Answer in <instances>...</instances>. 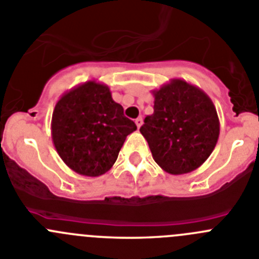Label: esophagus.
I'll use <instances>...</instances> for the list:
<instances>
[{
	"mask_svg": "<svg viewBox=\"0 0 259 259\" xmlns=\"http://www.w3.org/2000/svg\"><path fill=\"white\" fill-rule=\"evenodd\" d=\"M142 124H143V118H142V117L135 118V125H137L138 127H141Z\"/></svg>",
	"mask_w": 259,
	"mask_h": 259,
	"instance_id": "1",
	"label": "esophagus"
}]
</instances>
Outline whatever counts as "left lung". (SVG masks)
Listing matches in <instances>:
<instances>
[{"label": "left lung", "mask_w": 259, "mask_h": 259, "mask_svg": "<svg viewBox=\"0 0 259 259\" xmlns=\"http://www.w3.org/2000/svg\"><path fill=\"white\" fill-rule=\"evenodd\" d=\"M153 113L144 118L141 133L153 159L163 171L181 175L203 165L220 135L216 107L198 87L171 79L157 91Z\"/></svg>", "instance_id": "8db88e82"}]
</instances>
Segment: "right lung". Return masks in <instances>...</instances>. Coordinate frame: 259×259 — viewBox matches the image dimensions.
<instances>
[{"label":"right lung","mask_w":259,"mask_h":259,"mask_svg":"<svg viewBox=\"0 0 259 259\" xmlns=\"http://www.w3.org/2000/svg\"><path fill=\"white\" fill-rule=\"evenodd\" d=\"M135 130L110 88L96 80L62 94L51 121L53 146L62 161L79 175L92 178L112 167L126 137Z\"/></svg>","instance_id":"right-lung-1"}]
</instances>
